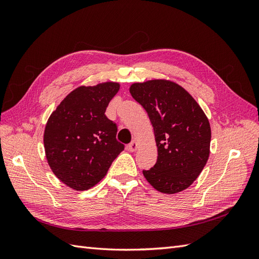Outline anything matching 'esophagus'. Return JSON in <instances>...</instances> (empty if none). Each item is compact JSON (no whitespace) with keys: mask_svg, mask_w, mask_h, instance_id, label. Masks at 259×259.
I'll return each mask as SVG.
<instances>
[{"mask_svg":"<svg viewBox=\"0 0 259 259\" xmlns=\"http://www.w3.org/2000/svg\"><path fill=\"white\" fill-rule=\"evenodd\" d=\"M137 148H138V143L136 142V140H133V142L127 146L128 151H131V152H134V151H136V150H137Z\"/></svg>","mask_w":259,"mask_h":259,"instance_id":"esophagus-1","label":"esophagus"}]
</instances>
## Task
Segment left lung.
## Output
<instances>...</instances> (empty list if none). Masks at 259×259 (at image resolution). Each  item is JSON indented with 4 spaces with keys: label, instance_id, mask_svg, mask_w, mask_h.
Listing matches in <instances>:
<instances>
[{
    "label": "left lung",
    "instance_id": "left-lung-1",
    "mask_svg": "<svg viewBox=\"0 0 259 259\" xmlns=\"http://www.w3.org/2000/svg\"><path fill=\"white\" fill-rule=\"evenodd\" d=\"M130 93L144 107L153 126L158 160L143 170L155 190L173 194L199 177L209 155L210 126L194 98L168 80L131 85Z\"/></svg>",
    "mask_w": 259,
    "mask_h": 259
}]
</instances>
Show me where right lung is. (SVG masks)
I'll return each mask as SVG.
<instances>
[{
	"instance_id": "1",
	"label": "right lung",
	"mask_w": 259,
	"mask_h": 259,
	"mask_svg": "<svg viewBox=\"0 0 259 259\" xmlns=\"http://www.w3.org/2000/svg\"><path fill=\"white\" fill-rule=\"evenodd\" d=\"M120 90L115 82L80 86L53 111L44 131L48 163L56 177L77 191L103 179L124 150L116 140V124L106 109Z\"/></svg>"
}]
</instances>
